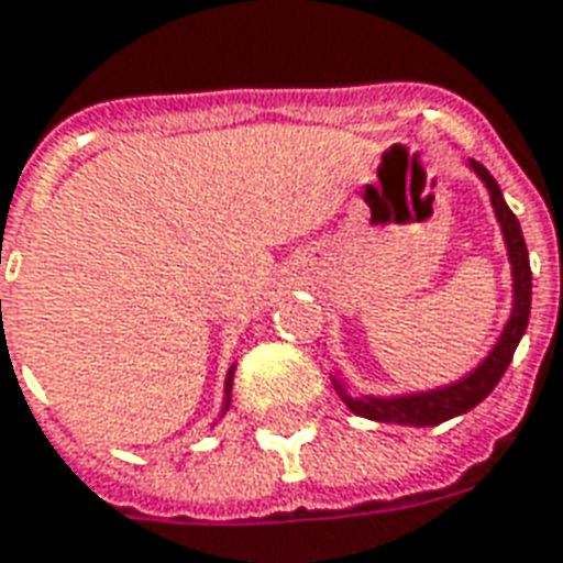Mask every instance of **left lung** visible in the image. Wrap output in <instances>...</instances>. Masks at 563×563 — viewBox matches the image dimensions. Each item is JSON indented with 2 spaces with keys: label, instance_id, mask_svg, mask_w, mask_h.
Here are the masks:
<instances>
[{
  "label": "left lung",
  "instance_id": "1",
  "mask_svg": "<svg viewBox=\"0 0 563 563\" xmlns=\"http://www.w3.org/2000/svg\"><path fill=\"white\" fill-rule=\"evenodd\" d=\"M472 168L487 184L493 207H496V217L501 222V231H505L510 266H514V311H510L505 332L498 338V344L493 346V353L466 379H460L454 386L407 397H346L344 388H338L344 395L346 407L353 409L356 416L371 418V421L412 427H433L448 421V418L463 416V412L477 407L498 386V379L505 377L507 365H510V358L517 353L519 338L526 335L528 314H531V266H528L526 236H522V228H519V219L514 217V210L505 205V196L498 189L496 177L489 175L487 168L475 163V159H472Z\"/></svg>",
  "mask_w": 563,
  "mask_h": 563
}]
</instances>
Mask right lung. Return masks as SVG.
<instances>
[{
  "label": "right lung",
  "mask_w": 563,
  "mask_h": 563,
  "mask_svg": "<svg viewBox=\"0 0 563 563\" xmlns=\"http://www.w3.org/2000/svg\"><path fill=\"white\" fill-rule=\"evenodd\" d=\"M231 379H234V371H231V374H228V379H225V395H228V404H231ZM228 404H225V409H228Z\"/></svg>",
  "instance_id": "obj_1"
}]
</instances>
